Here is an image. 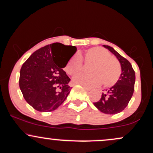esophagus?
Returning a JSON list of instances; mask_svg holds the SVG:
<instances>
[{
	"mask_svg": "<svg viewBox=\"0 0 153 153\" xmlns=\"http://www.w3.org/2000/svg\"><path fill=\"white\" fill-rule=\"evenodd\" d=\"M82 87H83L84 88H85V90H86L87 91H91V89L88 88H87V87H85V86H83V85H82Z\"/></svg>",
	"mask_w": 153,
	"mask_h": 153,
	"instance_id": "esophagus-1",
	"label": "esophagus"
}]
</instances>
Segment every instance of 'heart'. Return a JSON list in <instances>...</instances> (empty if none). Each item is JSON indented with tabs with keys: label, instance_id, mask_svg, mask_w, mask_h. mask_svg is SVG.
<instances>
[{
	"label": "heart",
	"instance_id": "1",
	"mask_svg": "<svg viewBox=\"0 0 153 153\" xmlns=\"http://www.w3.org/2000/svg\"><path fill=\"white\" fill-rule=\"evenodd\" d=\"M83 59L85 62H92L89 75H80L73 78V82L88 88L97 87L103 82L104 87L114 85L121 75V66L117 59L101 47H95L85 52ZM82 59L75 54L69 59L65 71L71 75H76L82 71Z\"/></svg>",
	"mask_w": 153,
	"mask_h": 153
}]
</instances>
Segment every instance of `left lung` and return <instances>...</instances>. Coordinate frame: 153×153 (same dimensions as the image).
<instances>
[{
	"instance_id": "obj_1",
	"label": "left lung",
	"mask_w": 153,
	"mask_h": 153,
	"mask_svg": "<svg viewBox=\"0 0 153 153\" xmlns=\"http://www.w3.org/2000/svg\"><path fill=\"white\" fill-rule=\"evenodd\" d=\"M117 57L121 65L122 73L117 83L102 93L101 99L94 103L100 111L116 114L122 111L130 101L134 89L135 73L131 63L108 45H103Z\"/></svg>"
}]
</instances>
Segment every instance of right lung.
<instances>
[{"mask_svg":"<svg viewBox=\"0 0 153 153\" xmlns=\"http://www.w3.org/2000/svg\"><path fill=\"white\" fill-rule=\"evenodd\" d=\"M77 51L74 46L53 43L34 52L23 64L19 87L26 101L34 109H57L70 94V79L63 68Z\"/></svg>","mask_w":153,"mask_h":153,"instance_id":"1","label":"right lung"}]
</instances>
